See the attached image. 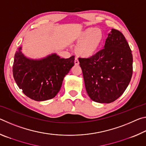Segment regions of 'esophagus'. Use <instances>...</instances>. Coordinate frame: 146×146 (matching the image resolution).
Segmentation results:
<instances>
[{
	"instance_id": "34e87169",
	"label": "esophagus",
	"mask_w": 146,
	"mask_h": 146,
	"mask_svg": "<svg viewBox=\"0 0 146 146\" xmlns=\"http://www.w3.org/2000/svg\"><path fill=\"white\" fill-rule=\"evenodd\" d=\"M75 65L76 66H78L79 65V61L78 60L77 58L75 59Z\"/></svg>"
}]
</instances>
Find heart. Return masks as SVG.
<instances>
[{
    "instance_id": "b5f03b06",
    "label": "heart",
    "mask_w": 146,
    "mask_h": 146,
    "mask_svg": "<svg viewBox=\"0 0 146 146\" xmlns=\"http://www.w3.org/2000/svg\"><path fill=\"white\" fill-rule=\"evenodd\" d=\"M75 53L80 58H90L97 55L104 41V33L100 29L88 27L73 36Z\"/></svg>"
}]
</instances>
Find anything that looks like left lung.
<instances>
[{
	"label": "left lung",
	"mask_w": 146,
	"mask_h": 146,
	"mask_svg": "<svg viewBox=\"0 0 146 146\" xmlns=\"http://www.w3.org/2000/svg\"><path fill=\"white\" fill-rule=\"evenodd\" d=\"M86 90L92 100L109 104L119 98L133 74V55L125 36L115 29L104 49L90 58H78Z\"/></svg>",
	"instance_id": "left-lung-1"
}]
</instances>
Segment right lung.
<instances>
[{
  "instance_id": "right-lung-1",
  "label": "right lung",
  "mask_w": 146,
  "mask_h": 146,
  "mask_svg": "<svg viewBox=\"0 0 146 146\" xmlns=\"http://www.w3.org/2000/svg\"><path fill=\"white\" fill-rule=\"evenodd\" d=\"M74 56L65 59L56 53L40 59L29 58L22 52L21 46L15 54V81L24 95L31 99H51L60 91L64 76L74 66Z\"/></svg>"
}]
</instances>
